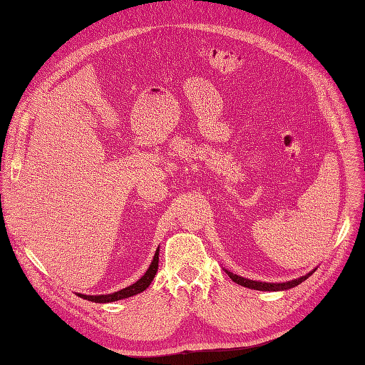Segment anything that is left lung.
<instances>
[{
    "label": "left lung",
    "mask_w": 365,
    "mask_h": 365,
    "mask_svg": "<svg viewBox=\"0 0 365 365\" xmlns=\"http://www.w3.org/2000/svg\"><path fill=\"white\" fill-rule=\"evenodd\" d=\"M314 270H316V269H314ZM314 270H312V272H314ZM225 272L228 273L230 278H231L234 282H237L238 285H243V287L252 288V290H259V292H282V290H288V288H293V287L299 285L300 282H304L307 278H309L311 273H312V272H309L308 274H305V276H300V278L293 279V281L276 282V284H273V282H259V281L246 279V278H243V276L234 274L232 272H228V270H225Z\"/></svg>",
    "instance_id": "8db88e82"
}]
</instances>
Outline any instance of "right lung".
I'll list each match as a JSON object with an SVG mask.
<instances>
[{
  "label": "right lung",
  "mask_w": 365,
  "mask_h": 365,
  "mask_svg": "<svg viewBox=\"0 0 365 365\" xmlns=\"http://www.w3.org/2000/svg\"><path fill=\"white\" fill-rule=\"evenodd\" d=\"M158 250H155V255H154V259L153 262H150L149 269L146 270V273L142 276V278L139 281H135L134 284H131L130 287L127 288H122V290L116 292V293H111V294H98V296H89V294H80L77 293L80 297L86 299V300H91V302H95V304H108V302H116V300H120V299H127V297H131V296H135L139 294L142 292H145L146 288L150 285V282H153L154 276L157 273V269H158Z\"/></svg>",
  "instance_id": "1"
}]
</instances>
